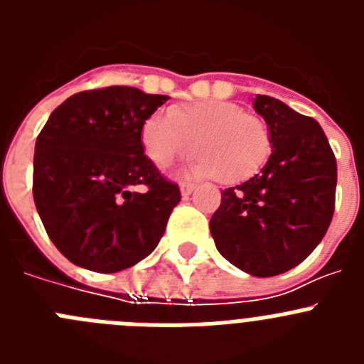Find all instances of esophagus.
I'll list each match as a JSON object with an SVG mask.
<instances>
[{"label": "esophagus", "mask_w": 364, "mask_h": 364, "mask_svg": "<svg viewBox=\"0 0 364 364\" xmlns=\"http://www.w3.org/2000/svg\"><path fill=\"white\" fill-rule=\"evenodd\" d=\"M180 191H182V197H189L195 191V184H191V182H182L180 184Z\"/></svg>", "instance_id": "34e87169"}]
</instances>
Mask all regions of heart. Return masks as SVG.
<instances>
[{
	"mask_svg": "<svg viewBox=\"0 0 364 364\" xmlns=\"http://www.w3.org/2000/svg\"><path fill=\"white\" fill-rule=\"evenodd\" d=\"M144 153L156 167H167L193 149L195 176H218L237 184L255 175L272 153V133L264 120L239 104L200 100L156 111L142 125Z\"/></svg>",
	"mask_w": 364,
	"mask_h": 364,
	"instance_id": "obj_1",
	"label": "heart"
}]
</instances>
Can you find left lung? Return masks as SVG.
Returning <instances> with one entry per match:
<instances>
[{
    "label": "left lung",
    "mask_w": 364,
    "mask_h": 364,
    "mask_svg": "<svg viewBox=\"0 0 364 364\" xmlns=\"http://www.w3.org/2000/svg\"><path fill=\"white\" fill-rule=\"evenodd\" d=\"M253 105L268 124L273 151L259 175L222 191L210 230L231 264L255 277H273L301 264L326 235L337 164L314 118L272 96L257 95Z\"/></svg>",
    "instance_id": "1"
}]
</instances>
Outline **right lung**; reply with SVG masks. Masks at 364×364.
Returning <instances> with one entry per match:
<instances>
[{
  "instance_id": "add662e5",
  "label": "right lung",
  "mask_w": 364,
  "mask_h": 364,
  "mask_svg": "<svg viewBox=\"0 0 364 364\" xmlns=\"http://www.w3.org/2000/svg\"><path fill=\"white\" fill-rule=\"evenodd\" d=\"M164 102L124 85L82 91L54 109L38 134L34 204L73 264L122 272L159 246L180 189L144 154L140 133Z\"/></svg>"
}]
</instances>
